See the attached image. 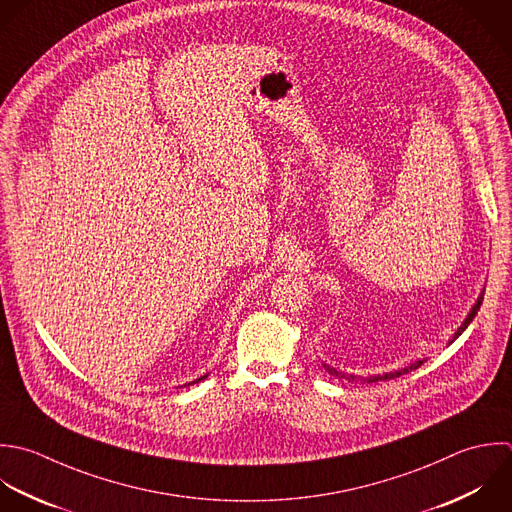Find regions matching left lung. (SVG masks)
I'll use <instances>...</instances> for the list:
<instances>
[{
	"mask_svg": "<svg viewBox=\"0 0 512 512\" xmlns=\"http://www.w3.org/2000/svg\"><path fill=\"white\" fill-rule=\"evenodd\" d=\"M481 305H483V295L479 297L477 305L473 307V311L469 313V317L465 319V323L461 325V329L455 333V339H457V337H459V335H461V333H463V331L469 327V323H471V321L475 319V315L479 313ZM421 365H423V361H419V363H415V365H411V367H405V369H401V371H395V373H387V375H383V377H381V375H379V377H367V379H363V381H365V383H375V381H391V379H397V377H401V375H405V373H409V371H415V369H417V367H421ZM325 369H327V373H329V375H335V377H339V379L357 381V377H353V375H351V377H349V375H343V373H339L337 369H331L329 365H325Z\"/></svg>",
	"mask_w": 512,
	"mask_h": 512,
	"instance_id": "obj_1",
	"label": "left lung"
}]
</instances>
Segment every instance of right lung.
<instances>
[{
	"label": "right lung",
	"mask_w": 512,
	"mask_h": 512,
	"mask_svg": "<svg viewBox=\"0 0 512 512\" xmlns=\"http://www.w3.org/2000/svg\"><path fill=\"white\" fill-rule=\"evenodd\" d=\"M197 381H201V379H197Z\"/></svg>",
	"instance_id": "1"
}]
</instances>
